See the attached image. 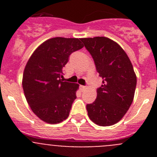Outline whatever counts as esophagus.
Instances as JSON below:
<instances>
[{"label": "esophagus", "mask_w": 157, "mask_h": 157, "mask_svg": "<svg viewBox=\"0 0 157 157\" xmlns=\"http://www.w3.org/2000/svg\"><path fill=\"white\" fill-rule=\"evenodd\" d=\"M79 88H80V90H81L82 91H82H84V90H86V86H79Z\"/></svg>", "instance_id": "1"}]
</instances>
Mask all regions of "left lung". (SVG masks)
<instances>
[{
  "label": "left lung",
  "instance_id": "8db88e82",
  "mask_svg": "<svg viewBox=\"0 0 157 157\" xmlns=\"http://www.w3.org/2000/svg\"><path fill=\"white\" fill-rule=\"evenodd\" d=\"M94 60L102 85L97 98L86 105L88 116L99 126H112L127 113L134 100L137 77L128 56L116 41L105 37L81 38Z\"/></svg>",
  "mask_w": 157,
  "mask_h": 157
}]
</instances>
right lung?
<instances>
[{
	"instance_id": "1",
	"label": "right lung",
	"mask_w": 157,
	"mask_h": 157,
	"mask_svg": "<svg viewBox=\"0 0 157 157\" xmlns=\"http://www.w3.org/2000/svg\"><path fill=\"white\" fill-rule=\"evenodd\" d=\"M80 38L53 37L33 52L23 75L27 103L40 120L56 124L68 117L76 99L77 83L63 82V67L72 52L83 47Z\"/></svg>"
}]
</instances>
